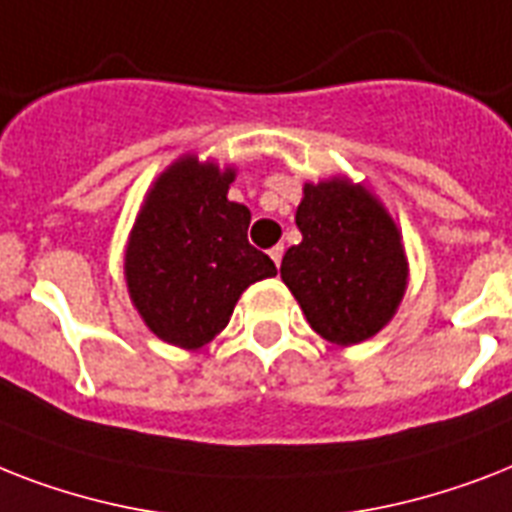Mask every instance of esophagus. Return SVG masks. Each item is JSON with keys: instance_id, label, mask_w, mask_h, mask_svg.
Listing matches in <instances>:
<instances>
[{"instance_id": "esophagus-1", "label": "esophagus", "mask_w": 512, "mask_h": 512, "mask_svg": "<svg viewBox=\"0 0 512 512\" xmlns=\"http://www.w3.org/2000/svg\"><path fill=\"white\" fill-rule=\"evenodd\" d=\"M268 255H271L273 263L281 265V257H284V244H276V247H273L271 252H268Z\"/></svg>"}]
</instances>
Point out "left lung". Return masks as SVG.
<instances>
[{"label": "left lung", "mask_w": 512, "mask_h": 512, "mask_svg": "<svg viewBox=\"0 0 512 512\" xmlns=\"http://www.w3.org/2000/svg\"><path fill=\"white\" fill-rule=\"evenodd\" d=\"M281 279L324 340L356 345L377 335L406 292L409 263L393 217L345 177L305 183Z\"/></svg>", "instance_id": "obj_1"}]
</instances>
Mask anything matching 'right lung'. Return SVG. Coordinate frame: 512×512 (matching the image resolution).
<instances>
[{"label": "right lung", "instance_id": "obj_1", "mask_svg": "<svg viewBox=\"0 0 512 512\" xmlns=\"http://www.w3.org/2000/svg\"><path fill=\"white\" fill-rule=\"evenodd\" d=\"M236 172L183 156L156 177L132 225L124 279L146 327L177 348L220 335L241 292L276 276L247 241L249 209L228 201Z\"/></svg>", "mask_w": 512, "mask_h": 512}]
</instances>
